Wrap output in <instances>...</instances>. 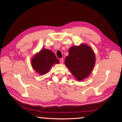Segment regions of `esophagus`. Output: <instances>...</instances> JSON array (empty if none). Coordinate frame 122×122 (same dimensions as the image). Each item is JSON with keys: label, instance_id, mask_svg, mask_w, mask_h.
<instances>
[{"label": "esophagus", "instance_id": "esophagus-1", "mask_svg": "<svg viewBox=\"0 0 122 122\" xmlns=\"http://www.w3.org/2000/svg\"><path fill=\"white\" fill-rule=\"evenodd\" d=\"M60 62H61V64H63L64 62V59L63 58H61L60 59Z\"/></svg>", "mask_w": 122, "mask_h": 122}]
</instances>
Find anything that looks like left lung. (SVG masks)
Here are the masks:
<instances>
[{
    "label": "left lung",
    "mask_w": 122,
    "mask_h": 122,
    "mask_svg": "<svg viewBox=\"0 0 122 122\" xmlns=\"http://www.w3.org/2000/svg\"><path fill=\"white\" fill-rule=\"evenodd\" d=\"M96 61L93 50L87 45L81 44L70 48L65 64L78 81H81L90 74Z\"/></svg>",
    "instance_id": "left-lung-1"
}]
</instances>
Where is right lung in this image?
<instances>
[{
    "label": "right lung",
    "mask_w": 122,
    "mask_h": 122,
    "mask_svg": "<svg viewBox=\"0 0 122 122\" xmlns=\"http://www.w3.org/2000/svg\"><path fill=\"white\" fill-rule=\"evenodd\" d=\"M58 63L59 61L53 52L46 49H41L31 60L33 69L41 75L47 73L54 64Z\"/></svg>",
    "instance_id": "add662e5"
}]
</instances>
